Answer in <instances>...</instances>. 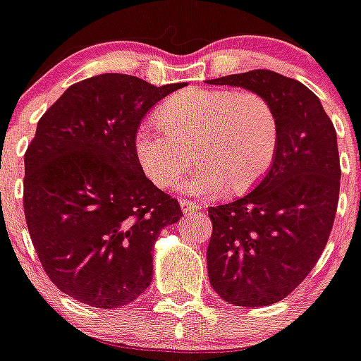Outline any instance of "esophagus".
Segmentation results:
<instances>
[{
    "mask_svg": "<svg viewBox=\"0 0 361 361\" xmlns=\"http://www.w3.org/2000/svg\"><path fill=\"white\" fill-rule=\"evenodd\" d=\"M180 207L183 213H195V211L201 209V206H199L197 202H192V201H185V199H181L180 201Z\"/></svg>",
    "mask_w": 361,
    "mask_h": 361,
    "instance_id": "1",
    "label": "esophagus"
}]
</instances>
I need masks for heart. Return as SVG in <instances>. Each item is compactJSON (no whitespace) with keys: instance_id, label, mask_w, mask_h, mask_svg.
Instances as JSON below:
<instances>
[{"instance_id":"heart-1","label":"heart","mask_w":361,"mask_h":361,"mask_svg":"<svg viewBox=\"0 0 361 361\" xmlns=\"http://www.w3.org/2000/svg\"><path fill=\"white\" fill-rule=\"evenodd\" d=\"M162 130L141 129L134 152L155 187L183 183L188 194L211 197L228 188L243 194L271 169L279 147V120L272 104L251 90L187 89L164 101L155 113Z\"/></svg>"}]
</instances>
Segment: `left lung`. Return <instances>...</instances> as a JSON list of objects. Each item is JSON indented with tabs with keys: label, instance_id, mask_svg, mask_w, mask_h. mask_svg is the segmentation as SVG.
<instances>
[{
	"label": "left lung",
	"instance_id": "obj_1",
	"mask_svg": "<svg viewBox=\"0 0 361 361\" xmlns=\"http://www.w3.org/2000/svg\"><path fill=\"white\" fill-rule=\"evenodd\" d=\"M264 96L279 120V147L257 188L209 207L207 276L234 305L283 300L322 257L341 187L337 134L318 96L304 83L269 69L207 80Z\"/></svg>",
	"mask_w": 361,
	"mask_h": 361
}]
</instances>
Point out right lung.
<instances>
[{
	"instance_id": "obj_1",
	"label": "right lung",
	"mask_w": 361,
	"mask_h": 361,
	"mask_svg": "<svg viewBox=\"0 0 361 361\" xmlns=\"http://www.w3.org/2000/svg\"><path fill=\"white\" fill-rule=\"evenodd\" d=\"M185 85L104 73L39 118L24 155V213L47 276L69 297L115 309L152 283L155 241L183 213L145 176L134 140L148 110Z\"/></svg>"
}]
</instances>
